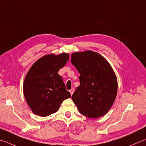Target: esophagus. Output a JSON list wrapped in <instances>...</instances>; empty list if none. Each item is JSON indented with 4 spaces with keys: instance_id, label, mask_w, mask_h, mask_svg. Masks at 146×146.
<instances>
[{
    "instance_id": "1",
    "label": "esophagus",
    "mask_w": 146,
    "mask_h": 146,
    "mask_svg": "<svg viewBox=\"0 0 146 146\" xmlns=\"http://www.w3.org/2000/svg\"><path fill=\"white\" fill-rule=\"evenodd\" d=\"M70 94H71V95H73V92H74V89H73V88H72L71 89H70Z\"/></svg>"
}]
</instances>
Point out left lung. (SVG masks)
Returning <instances> with one entry per match:
<instances>
[{
	"label": "left lung",
	"instance_id": "1",
	"mask_svg": "<svg viewBox=\"0 0 146 146\" xmlns=\"http://www.w3.org/2000/svg\"><path fill=\"white\" fill-rule=\"evenodd\" d=\"M71 62L80 74V86L72 95L79 112L89 118L104 115L112 106L117 91V78L111 66L92 51L73 53Z\"/></svg>",
	"mask_w": 146,
	"mask_h": 146
}]
</instances>
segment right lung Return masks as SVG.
<instances>
[{
	"mask_svg": "<svg viewBox=\"0 0 146 146\" xmlns=\"http://www.w3.org/2000/svg\"><path fill=\"white\" fill-rule=\"evenodd\" d=\"M69 54L44 55L32 66L23 83V94L29 107L36 115L46 117L59 110L71 97L58 71L64 67Z\"/></svg>",
	"mask_w": 146,
	"mask_h": 146,
	"instance_id": "1",
	"label": "right lung"
}]
</instances>
